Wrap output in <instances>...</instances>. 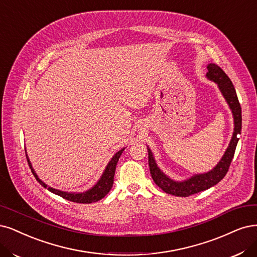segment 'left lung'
<instances>
[{"label": "left lung", "mask_w": 257, "mask_h": 257, "mask_svg": "<svg viewBox=\"0 0 257 257\" xmlns=\"http://www.w3.org/2000/svg\"><path fill=\"white\" fill-rule=\"evenodd\" d=\"M207 70L208 72L206 73V77L209 81L217 84L220 92L222 93L229 109L232 111L234 119L233 136L223 156L221 157L219 163L213 169L205 173L193 174L190 178L184 181H175L159 169L151 149L148 147L150 172H151L153 181L159 188H162L167 193L172 194V196L188 197L191 196V194L206 190L218 184L228 171V167L231 165L236 146L238 144V140H239L238 135L241 133V107L239 101H238L235 88L231 79L224 73L223 70L217 65L209 64L207 66Z\"/></svg>", "instance_id": "obj_1"}]
</instances>
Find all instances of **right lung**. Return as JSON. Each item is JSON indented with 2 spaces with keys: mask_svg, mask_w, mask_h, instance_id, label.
Returning <instances> with one entry per match:
<instances>
[{
  "mask_svg": "<svg viewBox=\"0 0 257 257\" xmlns=\"http://www.w3.org/2000/svg\"><path fill=\"white\" fill-rule=\"evenodd\" d=\"M124 149L125 148L119 150V151L111 157L107 166H106V168L104 169L100 180L96 182L90 189H88L84 192H68V191H61V190L55 189L53 187H50V186H48L46 183H43L38 178L36 171L34 170V168L32 166V163L30 161L28 154H26V158H28V163L30 165V168H31L34 176L36 178V180L39 182V184L41 186H43L44 188H47L49 191L55 193V194H57V196H60L61 198H64L68 201L75 202V203H87V204H89V203H93V202L100 201L101 199H103L111 189L112 184H113L114 171H116V166H117V163L119 161L122 152L124 151ZM25 153H26V151H25Z\"/></svg>",
  "mask_w": 257,
  "mask_h": 257,
  "instance_id": "obj_1",
  "label": "right lung"
}]
</instances>
